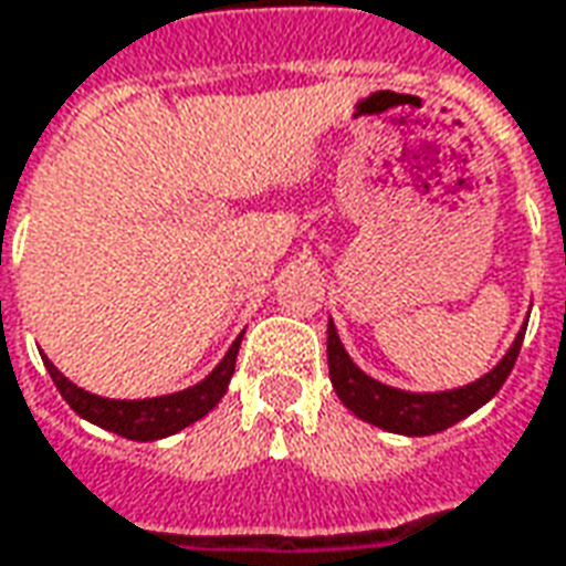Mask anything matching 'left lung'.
Here are the masks:
<instances>
[{
  "instance_id": "1",
  "label": "left lung",
  "mask_w": 566,
  "mask_h": 566,
  "mask_svg": "<svg viewBox=\"0 0 566 566\" xmlns=\"http://www.w3.org/2000/svg\"><path fill=\"white\" fill-rule=\"evenodd\" d=\"M524 331L527 324L517 331L515 343L509 346L500 365L488 370L484 377L475 382H465L457 389H444V392H407V389H395L379 379L367 377L361 367L349 358V352L343 349L339 334L334 322H327V367H331V382L339 401L349 407L358 420L370 422L386 432L407 434H434L450 429L453 422L465 420L469 413H475L478 407H484L493 395L503 389V382L512 374L517 361V352L524 343Z\"/></svg>"
}]
</instances>
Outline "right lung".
<instances>
[{
	"label": "right lung",
	"instance_id": "1",
	"mask_svg": "<svg viewBox=\"0 0 566 566\" xmlns=\"http://www.w3.org/2000/svg\"><path fill=\"white\" fill-rule=\"evenodd\" d=\"M239 346H242V337L229 346L223 361L208 377L184 389V392L159 395V398H137V401L85 392L73 379L63 377L45 355H42V361L49 367L51 379H54L57 392L63 395V401L73 407L82 420L94 422V426H101L106 432L122 434V438H132V441H159V438H168V434L180 432V429H187L196 420H201L208 410H214L217 401L227 395L229 379L235 374Z\"/></svg>",
	"mask_w": 566,
	"mask_h": 566
}]
</instances>
